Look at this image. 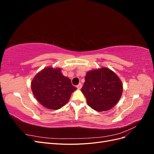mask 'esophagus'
Masks as SVG:
<instances>
[{
  "label": "esophagus",
  "mask_w": 154,
  "mask_h": 154,
  "mask_svg": "<svg viewBox=\"0 0 154 154\" xmlns=\"http://www.w3.org/2000/svg\"><path fill=\"white\" fill-rule=\"evenodd\" d=\"M82 83H79V84L78 85H76V87L78 88V89H80V88H82Z\"/></svg>",
  "instance_id": "obj_1"
}]
</instances>
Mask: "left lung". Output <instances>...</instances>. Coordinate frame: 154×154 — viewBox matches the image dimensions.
I'll return each mask as SVG.
<instances>
[{"label":"left lung","instance_id":"obj_1","mask_svg":"<svg viewBox=\"0 0 154 154\" xmlns=\"http://www.w3.org/2000/svg\"><path fill=\"white\" fill-rule=\"evenodd\" d=\"M82 92L88 105L98 112L109 110L119 100L123 85L118 76L105 67L88 72Z\"/></svg>","mask_w":154,"mask_h":154}]
</instances>
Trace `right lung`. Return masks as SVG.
<instances>
[{
  "instance_id": "1",
  "label": "right lung",
  "mask_w": 154,
  "mask_h": 154,
  "mask_svg": "<svg viewBox=\"0 0 154 154\" xmlns=\"http://www.w3.org/2000/svg\"><path fill=\"white\" fill-rule=\"evenodd\" d=\"M31 89L40 103L48 109L57 110L67 103L77 88L63 75L61 69L47 67L35 76Z\"/></svg>"
}]
</instances>
